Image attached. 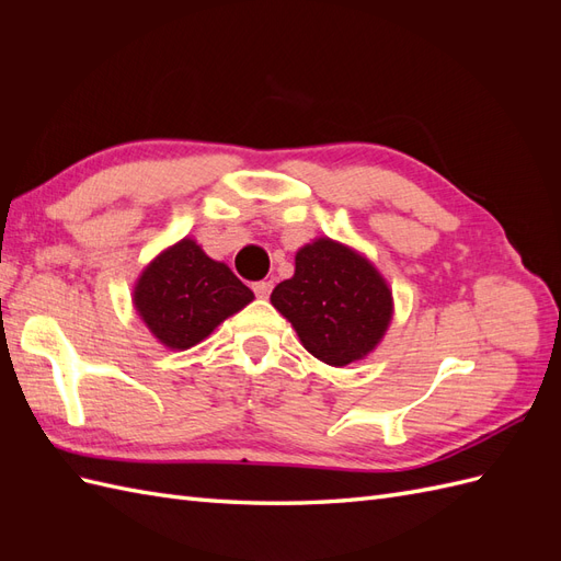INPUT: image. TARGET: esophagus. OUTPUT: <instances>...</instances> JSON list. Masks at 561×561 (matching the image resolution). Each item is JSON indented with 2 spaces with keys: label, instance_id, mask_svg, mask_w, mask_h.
<instances>
[{
  "label": "esophagus",
  "instance_id": "34e87169",
  "mask_svg": "<svg viewBox=\"0 0 561 561\" xmlns=\"http://www.w3.org/2000/svg\"><path fill=\"white\" fill-rule=\"evenodd\" d=\"M271 287H274V283H271V280H260V283L252 285V290L260 299H266L271 295Z\"/></svg>",
  "mask_w": 561,
  "mask_h": 561
}]
</instances>
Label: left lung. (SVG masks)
Segmentation results:
<instances>
[{"instance_id":"obj_1","label":"left lung","mask_w":561,"mask_h":561,"mask_svg":"<svg viewBox=\"0 0 561 561\" xmlns=\"http://www.w3.org/2000/svg\"><path fill=\"white\" fill-rule=\"evenodd\" d=\"M271 304L301 346L332 367L363 360L393 318V295L375 264L332 239L299 248L295 276L274 287Z\"/></svg>"}]
</instances>
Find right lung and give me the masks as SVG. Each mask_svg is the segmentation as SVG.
<instances>
[{"mask_svg":"<svg viewBox=\"0 0 561 561\" xmlns=\"http://www.w3.org/2000/svg\"><path fill=\"white\" fill-rule=\"evenodd\" d=\"M254 299L225 262L210 260L194 239H182L151 260L133 287L135 311L173 351L203 342L219 322Z\"/></svg>","mask_w":561,"mask_h":561,"instance_id":"1","label":"right lung"}]
</instances>
